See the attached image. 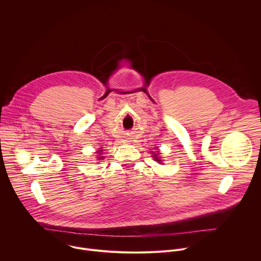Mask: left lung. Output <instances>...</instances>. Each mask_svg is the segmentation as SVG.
I'll return each instance as SVG.
<instances>
[{"instance_id": "8db88e82", "label": "left lung", "mask_w": 261, "mask_h": 261, "mask_svg": "<svg viewBox=\"0 0 261 261\" xmlns=\"http://www.w3.org/2000/svg\"><path fill=\"white\" fill-rule=\"evenodd\" d=\"M153 156H155V157H154V158H155V160H156V161H159V162H160V161H161V160H160V159H159V157H157V155H153Z\"/></svg>"}]
</instances>
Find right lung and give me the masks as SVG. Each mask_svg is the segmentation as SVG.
<instances>
[{
  "mask_svg": "<svg viewBox=\"0 0 261 261\" xmlns=\"http://www.w3.org/2000/svg\"><path fill=\"white\" fill-rule=\"evenodd\" d=\"M100 152H102V151H98V153H100ZM98 158H99V159H103L104 157H103V156H100V157H98Z\"/></svg>",
  "mask_w": 261,
  "mask_h": 261,
  "instance_id": "right-lung-1",
  "label": "right lung"
}]
</instances>
